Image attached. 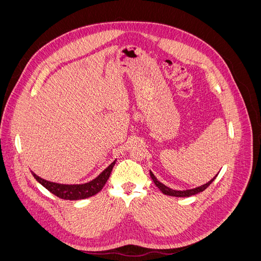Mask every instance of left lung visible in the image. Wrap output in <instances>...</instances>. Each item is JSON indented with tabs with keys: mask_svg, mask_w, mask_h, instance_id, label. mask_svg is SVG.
I'll use <instances>...</instances> for the list:
<instances>
[{
	"mask_svg": "<svg viewBox=\"0 0 261 261\" xmlns=\"http://www.w3.org/2000/svg\"><path fill=\"white\" fill-rule=\"evenodd\" d=\"M150 176H151L152 180L154 181L155 186H156L158 188H159L163 194L168 195V196H174V197H189V196H193V195H196V194L203 192L204 189H206V188L212 183V181L215 180V178L218 176V174H217L215 177H213L211 180H209L208 183L203 184V185H201V186H199V187L193 188V189H186V191H175V189H172V188H170V187H168V186H165L164 184L161 183V181H159V180L156 179V177L153 175V173H152L151 171H150Z\"/></svg>",
	"mask_w": 261,
	"mask_h": 261,
	"instance_id": "1",
	"label": "left lung"
}]
</instances>
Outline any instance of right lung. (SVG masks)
Wrapping results in <instances>:
<instances>
[{
  "label": "right lung",
  "mask_w": 261,
  "mask_h": 261,
  "mask_svg": "<svg viewBox=\"0 0 261 261\" xmlns=\"http://www.w3.org/2000/svg\"><path fill=\"white\" fill-rule=\"evenodd\" d=\"M114 164H115V161H113L98 177L90 180L89 183L76 184V185L53 183V181L39 177L38 175L35 174L34 172L31 173H33L34 177L39 181V183H40L42 186H44L49 192H51L55 196H58L59 198L66 199V200H80V199L88 198V197L98 194L101 189L103 188L107 180L109 179L110 175H111Z\"/></svg>",
  "instance_id": "add662e5"
}]
</instances>
